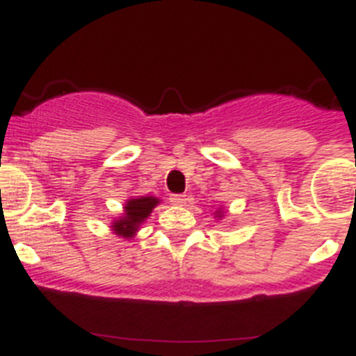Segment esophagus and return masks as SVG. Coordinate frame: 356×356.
I'll return each mask as SVG.
<instances>
[{"mask_svg":"<svg viewBox=\"0 0 356 356\" xmlns=\"http://www.w3.org/2000/svg\"><path fill=\"white\" fill-rule=\"evenodd\" d=\"M188 195H172L170 197V202L177 204V206H182V204H186Z\"/></svg>","mask_w":356,"mask_h":356,"instance_id":"esophagus-1","label":"esophagus"}]
</instances>
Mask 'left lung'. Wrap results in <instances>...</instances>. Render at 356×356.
<instances>
[{
    "instance_id": "left-lung-1",
    "label": "left lung",
    "mask_w": 356,
    "mask_h": 356,
    "mask_svg": "<svg viewBox=\"0 0 356 356\" xmlns=\"http://www.w3.org/2000/svg\"><path fill=\"white\" fill-rule=\"evenodd\" d=\"M213 215H215V218H216V220H222V218H224V209H222V208H218V209H216L215 213H213Z\"/></svg>"
}]
</instances>
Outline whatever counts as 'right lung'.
<instances>
[{"instance_id":"right-lung-1","label":"right lung","mask_w":356,"mask_h":356,"mask_svg":"<svg viewBox=\"0 0 356 356\" xmlns=\"http://www.w3.org/2000/svg\"><path fill=\"white\" fill-rule=\"evenodd\" d=\"M161 200L157 197H131L123 206V213L111 222V231L122 238H134L141 224L147 220Z\"/></svg>"}]
</instances>
